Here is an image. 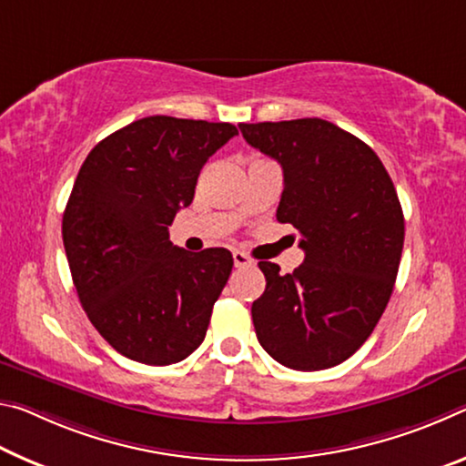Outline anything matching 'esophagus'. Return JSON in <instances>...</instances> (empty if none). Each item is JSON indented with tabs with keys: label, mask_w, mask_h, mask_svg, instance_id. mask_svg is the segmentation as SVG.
Wrapping results in <instances>:
<instances>
[{
	"label": "esophagus",
	"mask_w": 466,
	"mask_h": 466,
	"mask_svg": "<svg viewBox=\"0 0 466 466\" xmlns=\"http://www.w3.org/2000/svg\"><path fill=\"white\" fill-rule=\"evenodd\" d=\"M233 264H235V268H243V266L254 264V260H251L249 256L243 254V251H233Z\"/></svg>",
	"instance_id": "obj_1"
}]
</instances>
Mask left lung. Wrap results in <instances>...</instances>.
Returning a JSON list of instances; mask_svg holds the SVG:
<instances>
[{"mask_svg":"<svg viewBox=\"0 0 466 466\" xmlns=\"http://www.w3.org/2000/svg\"><path fill=\"white\" fill-rule=\"evenodd\" d=\"M239 129L283 167L277 220L297 228L305 251L291 274L258 264L266 291L251 305L256 337L285 368H334L368 340L392 295L405 243L394 183L368 144L330 121Z\"/></svg>","mask_w":466,"mask_h":466,"instance_id":"left-lung-1","label":"left lung"}]
</instances>
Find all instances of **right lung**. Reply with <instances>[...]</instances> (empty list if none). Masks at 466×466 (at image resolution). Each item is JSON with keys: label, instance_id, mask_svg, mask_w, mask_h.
<instances>
[{"label": "right lung", "instance_id": "obj_1", "mask_svg": "<svg viewBox=\"0 0 466 466\" xmlns=\"http://www.w3.org/2000/svg\"><path fill=\"white\" fill-rule=\"evenodd\" d=\"M233 136L231 124L152 116L106 136L80 167L61 223L67 264L88 319L127 360L171 365L202 345L233 256L173 246L169 225Z\"/></svg>", "mask_w": 466, "mask_h": 466}]
</instances>
